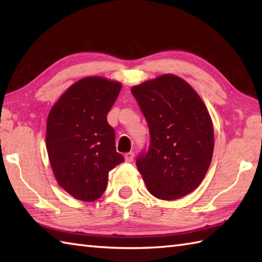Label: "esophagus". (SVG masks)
Listing matches in <instances>:
<instances>
[{"label":"esophagus","instance_id":"34e87169","mask_svg":"<svg viewBox=\"0 0 262 262\" xmlns=\"http://www.w3.org/2000/svg\"><path fill=\"white\" fill-rule=\"evenodd\" d=\"M133 159H134V153H133V152H128V153L125 154V161H126V162H128V163L132 162Z\"/></svg>","mask_w":262,"mask_h":262}]
</instances>
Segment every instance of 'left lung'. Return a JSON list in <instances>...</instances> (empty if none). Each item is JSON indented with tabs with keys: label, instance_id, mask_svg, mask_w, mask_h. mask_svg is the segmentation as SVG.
<instances>
[{
	"label": "left lung",
	"instance_id": "1",
	"mask_svg": "<svg viewBox=\"0 0 262 262\" xmlns=\"http://www.w3.org/2000/svg\"><path fill=\"white\" fill-rule=\"evenodd\" d=\"M149 130L136 165L154 197L173 200L194 190L214 151L213 122L197 92L180 77L165 74L133 86Z\"/></svg>",
	"mask_w": 262,
	"mask_h": 262
}]
</instances>
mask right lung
Instances as JSON below:
<instances>
[{"label":"right lung","mask_w":262,"mask_h":262,"mask_svg":"<svg viewBox=\"0 0 262 262\" xmlns=\"http://www.w3.org/2000/svg\"><path fill=\"white\" fill-rule=\"evenodd\" d=\"M118 82L82 79L54 104L47 119L46 147L58 185L84 202L101 197L108 173L125 161L116 151L107 115L120 92Z\"/></svg>","instance_id":"1"}]
</instances>
